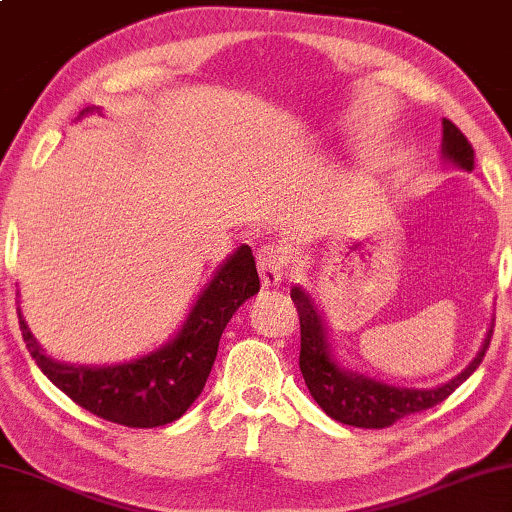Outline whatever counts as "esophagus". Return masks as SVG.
<instances>
[{"label": "esophagus", "mask_w": 512, "mask_h": 512, "mask_svg": "<svg viewBox=\"0 0 512 512\" xmlns=\"http://www.w3.org/2000/svg\"><path fill=\"white\" fill-rule=\"evenodd\" d=\"M287 266V250L278 243H269L257 250V271L262 276L264 287H276L285 278Z\"/></svg>", "instance_id": "34e87169"}]
</instances>
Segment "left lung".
Segmentation results:
<instances>
[{"mask_svg":"<svg viewBox=\"0 0 512 512\" xmlns=\"http://www.w3.org/2000/svg\"><path fill=\"white\" fill-rule=\"evenodd\" d=\"M444 156L453 160L457 167L464 170H474V147H471L467 137L462 135L453 121L444 119ZM292 301L299 310V324H301V354H299V368L305 379V386L315 402L322 407L326 414L335 421L354 425V427H372V430H381V427H391L395 421L404 416L418 414L434 407V404L444 402L462 381L471 377L483 356L490 347L492 331L487 333L485 345L480 349L478 356L469 363V368L460 372L448 384H441L437 388H398L381 384V381L368 379L356 372L342 370L338 363L333 361L329 340H326V331L322 324V317L315 308V303L301 287L292 289Z\"/></svg>","mask_w":512,"mask_h":512,"instance_id":"obj_1","label":"left lung"}]
</instances>
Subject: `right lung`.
Listing matches in <instances>:
<instances>
[{
	"label": "right lung",
	"instance_id": "obj_1",
	"mask_svg": "<svg viewBox=\"0 0 512 512\" xmlns=\"http://www.w3.org/2000/svg\"><path fill=\"white\" fill-rule=\"evenodd\" d=\"M257 292L259 276L253 250L241 246L220 266L170 345L137 361L108 368L52 361L38 349L22 317L20 331L43 375L82 409L117 425L158 427L177 421L197 400L216 361L227 322L239 305Z\"/></svg>",
	"mask_w": 512,
	"mask_h": 512
}]
</instances>
